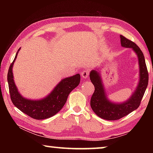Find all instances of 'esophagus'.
Returning a JSON list of instances; mask_svg holds the SVG:
<instances>
[{
	"mask_svg": "<svg viewBox=\"0 0 153 153\" xmlns=\"http://www.w3.org/2000/svg\"><path fill=\"white\" fill-rule=\"evenodd\" d=\"M81 75H82V77H83V78L86 79V78H88V76H89V71L87 70L82 71L81 73Z\"/></svg>",
	"mask_w": 153,
	"mask_h": 153,
	"instance_id": "esophagus-1",
	"label": "esophagus"
}]
</instances>
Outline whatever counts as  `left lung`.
Returning <instances> with one entry per match:
<instances>
[{
    "mask_svg": "<svg viewBox=\"0 0 153 153\" xmlns=\"http://www.w3.org/2000/svg\"><path fill=\"white\" fill-rule=\"evenodd\" d=\"M120 38L121 46L125 48H131L138 56L140 79L136 90L129 99L123 102L115 103L108 99L99 72L97 70L91 71L90 78L94 86L95 90L90 100V106L96 115L106 120H120L137 109L140 105L142 98L148 86L149 73L144 56L140 48L132 41L128 40L123 36L121 35Z\"/></svg>",
    "mask_w": 153,
    "mask_h": 153,
    "instance_id": "left-lung-1",
    "label": "left lung"
}]
</instances>
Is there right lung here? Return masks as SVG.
I'll list each match as a JSON object with an SVG mask.
<instances>
[{
  "label": "right lung",
  "mask_w": 153,
  "mask_h": 153,
  "mask_svg": "<svg viewBox=\"0 0 153 153\" xmlns=\"http://www.w3.org/2000/svg\"><path fill=\"white\" fill-rule=\"evenodd\" d=\"M13 63L9 67L7 80L12 102L17 108L35 120H45L55 115L65 104L67 97L72 90L78 86L80 75L66 77L56 85L50 94L40 100H31L25 98L19 94L13 79V66L17 58L18 52Z\"/></svg>",
  "instance_id": "right-lung-1"
}]
</instances>
